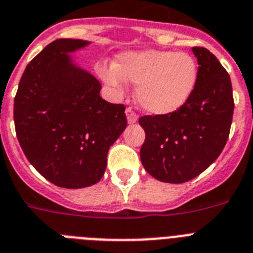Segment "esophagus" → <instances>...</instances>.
I'll list each match as a JSON object with an SVG mask.
<instances>
[{
  "label": "esophagus",
  "mask_w": 253,
  "mask_h": 253,
  "mask_svg": "<svg viewBox=\"0 0 253 253\" xmlns=\"http://www.w3.org/2000/svg\"><path fill=\"white\" fill-rule=\"evenodd\" d=\"M126 117H127V122L130 123H135L137 121V114L133 112L131 108H127L126 109Z\"/></svg>",
  "instance_id": "34e87169"
}]
</instances>
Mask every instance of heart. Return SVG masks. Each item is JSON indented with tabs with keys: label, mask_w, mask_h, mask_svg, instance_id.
Here are the masks:
<instances>
[{
	"label": "heart",
	"mask_w": 253,
	"mask_h": 253,
	"mask_svg": "<svg viewBox=\"0 0 253 253\" xmlns=\"http://www.w3.org/2000/svg\"><path fill=\"white\" fill-rule=\"evenodd\" d=\"M97 73L108 86L122 94L126 81L136 86V101L150 114L163 116L189 101L198 80V65L186 52L171 50L130 51L116 64L99 65Z\"/></svg>",
	"instance_id": "heart-1"
}]
</instances>
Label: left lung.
<instances>
[{"mask_svg":"<svg viewBox=\"0 0 253 253\" xmlns=\"http://www.w3.org/2000/svg\"><path fill=\"white\" fill-rule=\"evenodd\" d=\"M198 80L188 103L173 113L144 116L140 158L154 179L181 184L215 162L230 132L234 100L228 72L205 47H193Z\"/></svg>","mask_w":253,"mask_h":253,"instance_id":"left-lung-1","label":"left lung"}]
</instances>
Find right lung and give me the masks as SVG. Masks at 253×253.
<instances>
[{
    "label": "right lung",
    "instance_id": "obj_1",
    "mask_svg": "<svg viewBox=\"0 0 253 253\" xmlns=\"http://www.w3.org/2000/svg\"><path fill=\"white\" fill-rule=\"evenodd\" d=\"M91 42L60 38L27 65L14 100L15 131L31 165L67 189L96 184L127 126L125 107L100 96L101 84L72 52Z\"/></svg>",
    "mask_w": 253,
    "mask_h": 253
}]
</instances>
